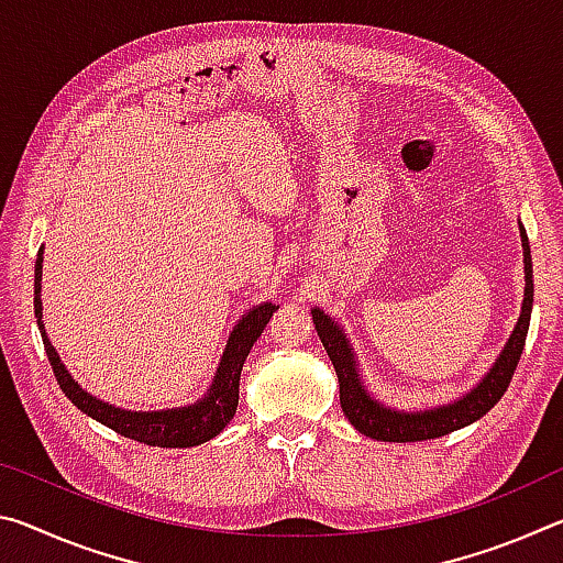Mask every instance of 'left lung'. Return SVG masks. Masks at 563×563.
I'll list each match as a JSON object with an SVG mask.
<instances>
[{
  "instance_id": "1",
  "label": "left lung",
  "mask_w": 563,
  "mask_h": 563,
  "mask_svg": "<svg viewBox=\"0 0 563 563\" xmlns=\"http://www.w3.org/2000/svg\"><path fill=\"white\" fill-rule=\"evenodd\" d=\"M521 243H523V271H527V290H523V305H521V318L514 328L507 347L497 360V365L492 367V373L482 379L479 387L472 389L470 395L462 397L460 402L446 405L440 409H430V412H393L383 405H377L373 397L365 393V387L360 385L355 357L347 345L342 330L332 322L320 308L312 310V325H316L322 347L328 350V355L335 365L338 383H340V405L342 412L352 422L357 432L365 437H373L379 442H422L434 440V437H444L454 430L476 422L484 417L489 409L499 402L507 393V387L517 369L523 342H527L529 320H531V302H533V280H531V251H529V238L527 231L521 228Z\"/></svg>"
}]
</instances>
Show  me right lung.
Instances as JSON below:
<instances>
[{
  "mask_svg": "<svg viewBox=\"0 0 563 563\" xmlns=\"http://www.w3.org/2000/svg\"><path fill=\"white\" fill-rule=\"evenodd\" d=\"M40 290H42V251L34 268V316H36V322H40L46 357L52 362L54 377L56 383H59L62 393L69 397L84 415H89L97 419V422L107 424L109 430L151 446H196L201 442L213 440V437L221 432L228 422H231L238 407V385H241V369L245 365L247 352H251L253 342L261 338V332L271 322L273 312L278 310V305L265 302L247 312V316L238 322L231 340H228L225 355H223L221 367H218L211 393H208V397H203L198 405L184 407V409H168V412H123V409L109 407L107 402H99L97 397L84 393V389L69 377V373H66V367L62 365L59 355L54 352L52 342L46 340V332L42 325Z\"/></svg>",
  "mask_w": 563,
  "mask_h": 563,
  "instance_id": "1",
  "label": "right lung"
}]
</instances>
